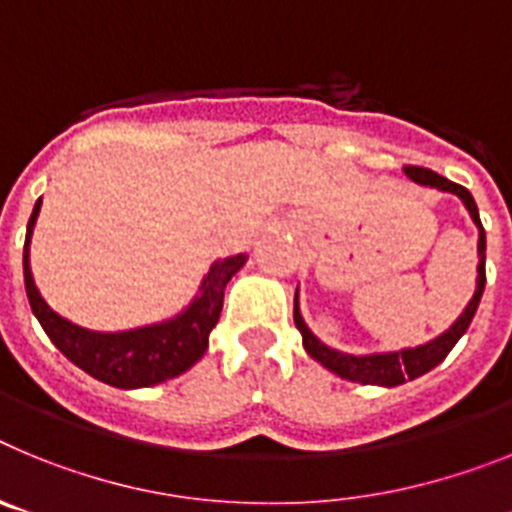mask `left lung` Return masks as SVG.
<instances>
[{
    "instance_id": "obj_1",
    "label": "left lung",
    "mask_w": 512,
    "mask_h": 512,
    "mask_svg": "<svg viewBox=\"0 0 512 512\" xmlns=\"http://www.w3.org/2000/svg\"><path fill=\"white\" fill-rule=\"evenodd\" d=\"M405 174L408 179H413L415 184H423V187H433L438 192H449L456 194L464 207H467L469 217L474 220L479 230V241H477V289H474V297L469 300V305L464 307L456 323L451 325L449 330H443L441 336L433 338V341L423 343V346L415 348H400V351H387V354H366V356H354V354H343L338 348H330L320 341L307 323L302 320L300 312V289L295 292V325L297 330L302 333V346H305L307 354L312 356L315 361L328 369V372L338 374L341 379H348V382H359V384H379V387H397V384H405L408 379H418L423 377L425 372H431L433 366L441 364L446 356H449L451 348L456 346L464 333H467L469 323H472L474 312H477L479 300H482V292H485V251H487V241H485V228H482V220H479V210L474 197L469 194V189H464L461 184L449 182L446 176H438L436 171L423 169V166H405Z\"/></svg>"
}]
</instances>
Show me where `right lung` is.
<instances>
[{"mask_svg": "<svg viewBox=\"0 0 512 512\" xmlns=\"http://www.w3.org/2000/svg\"><path fill=\"white\" fill-rule=\"evenodd\" d=\"M40 205H43V197L35 202L33 215L27 220L25 248H22L25 292L33 315L66 359L74 361L79 369L92 374L99 382L120 387V390H138V387H153V384L179 377L205 356L210 330L217 325L220 310H223L225 287L235 271H241L248 261L246 253L217 259L202 279L200 295L171 320L120 330V333H99V330L81 328L61 318L35 287L33 271H30V238H33Z\"/></svg>", "mask_w": 512, "mask_h": 512, "instance_id": "right-lung-1", "label": "right lung"}]
</instances>
